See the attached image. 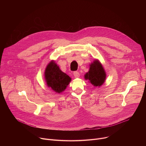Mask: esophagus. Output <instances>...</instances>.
Here are the masks:
<instances>
[{
  "label": "esophagus",
  "instance_id": "1",
  "mask_svg": "<svg viewBox=\"0 0 146 146\" xmlns=\"http://www.w3.org/2000/svg\"><path fill=\"white\" fill-rule=\"evenodd\" d=\"M73 75H74V76L75 78H78V77H80V73H79V72H77V71L74 72Z\"/></svg>",
  "mask_w": 146,
  "mask_h": 146
}]
</instances>
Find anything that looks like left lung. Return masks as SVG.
Listing matches in <instances>:
<instances>
[{"instance_id": "1", "label": "left lung", "mask_w": 146, "mask_h": 146, "mask_svg": "<svg viewBox=\"0 0 146 146\" xmlns=\"http://www.w3.org/2000/svg\"><path fill=\"white\" fill-rule=\"evenodd\" d=\"M90 66L89 72L85 75V78L89 80L94 86H100L106 78V73L103 66L98 60H95Z\"/></svg>"}]
</instances>
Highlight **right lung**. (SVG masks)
Segmentation results:
<instances>
[{
    "mask_svg": "<svg viewBox=\"0 0 146 146\" xmlns=\"http://www.w3.org/2000/svg\"><path fill=\"white\" fill-rule=\"evenodd\" d=\"M45 78L48 86L58 93L63 92L71 81V78L62 72L54 61L46 66Z\"/></svg>",
    "mask_w": 146,
    "mask_h": 146,
    "instance_id": "add662e5",
    "label": "right lung"
}]
</instances>
